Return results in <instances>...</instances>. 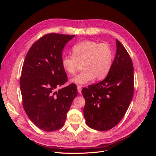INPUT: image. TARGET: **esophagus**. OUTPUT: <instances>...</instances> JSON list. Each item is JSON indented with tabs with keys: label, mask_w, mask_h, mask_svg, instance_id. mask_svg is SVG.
I'll return each instance as SVG.
<instances>
[{
	"label": "esophagus",
	"mask_w": 156,
	"mask_h": 156,
	"mask_svg": "<svg viewBox=\"0 0 156 156\" xmlns=\"http://www.w3.org/2000/svg\"><path fill=\"white\" fill-rule=\"evenodd\" d=\"M81 90H82V88H81V86H79V85H78L77 86V91H78V92L80 94V93H81Z\"/></svg>",
	"instance_id": "34e87169"
}]
</instances>
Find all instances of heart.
<instances>
[{
    "instance_id": "heart-1",
    "label": "heart",
    "mask_w": 156,
    "mask_h": 156,
    "mask_svg": "<svg viewBox=\"0 0 156 156\" xmlns=\"http://www.w3.org/2000/svg\"><path fill=\"white\" fill-rule=\"evenodd\" d=\"M73 55L62 56L61 64L69 74H74L82 64L83 70L71 79L76 84H84L94 78H105L111 69L113 53L107 44L94 41H84L72 48Z\"/></svg>"
}]
</instances>
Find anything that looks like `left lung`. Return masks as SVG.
Masks as SVG:
<instances>
[{
    "label": "left lung",
    "instance_id": "obj_1",
    "mask_svg": "<svg viewBox=\"0 0 156 156\" xmlns=\"http://www.w3.org/2000/svg\"><path fill=\"white\" fill-rule=\"evenodd\" d=\"M116 41V54L106 78L82 90L86 123L98 131L111 129L119 124L133 96V62L123 45Z\"/></svg>",
    "mask_w": 156,
    "mask_h": 156
}]
</instances>
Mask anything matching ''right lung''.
<instances>
[{
  "instance_id": "right-lung-1",
  "label": "right lung",
  "mask_w": 156,
  "mask_h": 156,
  "mask_svg": "<svg viewBox=\"0 0 156 156\" xmlns=\"http://www.w3.org/2000/svg\"><path fill=\"white\" fill-rule=\"evenodd\" d=\"M74 36L56 33L43 36L32 44L23 63L20 77L23 106L29 119L45 131L64 126L77 95L74 83L56 91L68 81L61 58L65 45Z\"/></svg>"
}]
</instances>
